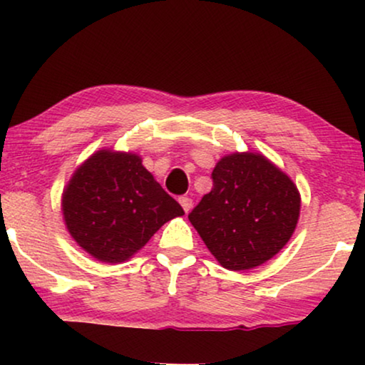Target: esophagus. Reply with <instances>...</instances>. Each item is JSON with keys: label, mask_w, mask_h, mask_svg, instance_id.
<instances>
[{"label": "esophagus", "mask_w": 365, "mask_h": 365, "mask_svg": "<svg viewBox=\"0 0 365 365\" xmlns=\"http://www.w3.org/2000/svg\"><path fill=\"white\" fill-rule=\"evenodd\" d=\"M179 204L182 206L184 212H189V211H191V207H192V199L187 197V196H182V197H179Z\"/></svg>", "instance_id": "obj_1"}]
</instances>
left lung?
I'll return each instance as SVG.
<instances>
[{"label": "left lung", "instance_id": "obj_1", "mask_svg": "<svg viewBox=\"0 0 365 365\" xmlns=\"http://www.w3.org/2000/svg\"><path fill=\"white\" fill-rule=\"evenodd\" d=\"M212 182L189 221L216 261L229 271H247L276 256L301 214L292 179L264 154L247 151L219 159Z\"/></svg>", "mask_w": 365, "mask_h": 365}]
</instances>
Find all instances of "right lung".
Wrapping results in <instances>:
<instances>
[{
	"label": "right lung",
	"mask_w": 365,
	"mask_h": 365,
	"mask_svg": "<svg viewBox=\"0 0 365 365\" xmlns=\"http://www.w3.org/2000/svg\"><path fill=\"white\" fill-rule=\"evenodd\" d=\"M61 211L78 246L106 264L131 259L164 222L184 214L139 154L109 148L76 168L63 189Z\"/></svg>",
	"instance_id": "add662e5"
}]
</instances>
